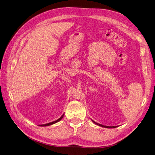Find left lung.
Returning <instances> with one entry per match:
<instances>
[{"instance_id": "8db88e82", "label": "left lung", "mask_w": 155, "mask_h": 155, "mask_svg": "<svg viewBox=\"0 0 155 155\" xmlns=\"http://www.w3.org/2000/svg\"><path fill=\"white\" fill-rule=\"evenodd\" d=\"M94 124H97V125H98V126H101V127H106V128H114V127H116V126H103V125H102V124H98V123H97V122H95L94 121H93V120H92Z\"/></svg>"}]
</instances>
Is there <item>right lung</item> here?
<instances>
[{"label": "right lung", "mask_w": 155, "mask_h": 155, "mask_svg": "<svg viewBox=\"0 0 155 155\" xmlns=\"http://www.w3.org/2000/svg\"><path fill=\"white\" fill-rule=\"evenodd\" d=\"M63 117H64V114L61 118H58V120H55V121L50 122V123H48V124H42V125H41V126H50V125H52L53 124H55V123H57V122H59L60 120H61L63 118Z\"/></svg>", "instance_id": "1"}]
</instances>
